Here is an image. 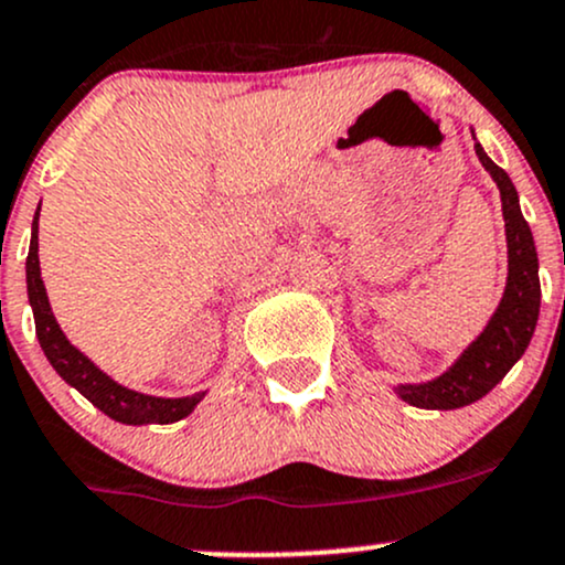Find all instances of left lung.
I'll use <instances>...</instances> for the list:
<instances>
[{
    "label": "left lung",
    "mask_w": 565,
    "mask_h": 565,
    "mask_svg": "<svg viewBox=\"0 0 565 565\" xmlns=\"http://www.w3.org/2000/svg\"><path fill=\"white\" fill-rule=\"evenodd\" d=\"M475 150L501 191L509 247L507 290H503L501 305L490 318V323L484 326V331L441 377L420 382V385L396 387V393L406 404L420 406V409H458V406L479 402L520 361L539 320V301H542L539 256L531 228H527L523 212H520L518 191H514L509 174L501 167H495L479 145H475Z\"/></svg>",
    "instance_id": "1"
}]
</instances>
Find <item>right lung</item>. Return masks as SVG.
<instances>
[{
    "instance_id": "obj_1",
    "label": "right lung",
    "mask_w": 565,
    "mask_h": 565,
    "mask_svg": "<svg viewBox=\"0 0 565 565\" xmlns=\"http://www.w3.org/2000/svg\"><path fill=\"white\" fill-rule=\"evenodd\" d=\"M38 221L40 210L32 223V245H29L26 256V288H29V305L34 312V329H38L40 348L45 353L51 366L62 374V380L70 382L72 387L83 393L90 404L99 406L107 417L126 423V426H148V423H174L191 415L193 406L204 398V393H193L183 398H159L145 396V393L129 391V387L118 385V382L107 377L102 369H96L86 355L77 348H72L70 339L58 329L56 318L51 312V301H47L45 285L40 277V256H38Z\"/></svg>"
}]
</instances>
